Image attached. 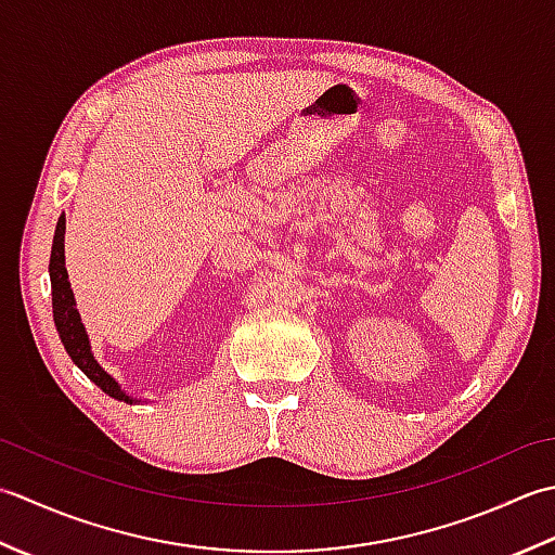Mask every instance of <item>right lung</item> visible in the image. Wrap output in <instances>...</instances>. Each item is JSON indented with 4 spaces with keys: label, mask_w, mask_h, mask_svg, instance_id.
<instances>
[{
    "label": "right lung",
    "mask_w": 555,
    "mask_h": 555,
    "mask_svg": "<svg viewBox=\"0 0 555 555\" xmlns=\"http://www.w3.org/2000/svg\"><path fill=\"white\" fill-rule=\"evenodd\" d=\"M64 230L66 220L64 215L56 220L54 240H52V254H50V282H52V313H54V325L56 333H60V340L66 349V354L72 357L74 364L81 369L86 376L95 383V386L107 392L109 398L124 400V402H135L129 392L119 388V383L109 376V373L98 364L93 352H90V340L88 333L81 323V315L76 309V299L69 285V273L64 268Z\"/></svg>",
    "instance_id": "1"
}]
</instances>
